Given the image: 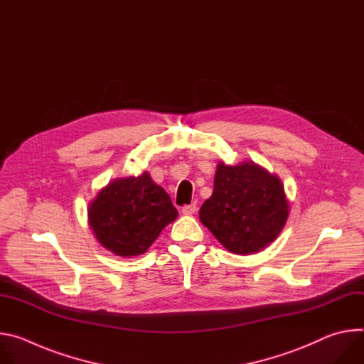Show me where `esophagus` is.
Segmentation results:
<instances>
[{"mask_svg": "<svg viewBox=\"0 0 364 364\" xmlns=\"http://www.w3.org/2000/svg\"><path fill=\"white\" fill-rule=\"evenodd\" d=\"M181 212H183V215H193V213H196V212H197V204H196V203L187 204V205H184V207H183Z\"/></svg>", "mask_w": 364, "mask_h": 364, "instance_id": "34e87169", "label": "esophagus"}]
</instances>
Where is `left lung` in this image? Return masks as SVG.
I'll return each instance as SVG.
<instances>
[{"label":"left lung","mask_w":364,"mask_h":364,"mask_svg":"<svg viewBox=\"0 0 364 364\" xmlns=\"http://www.w3.org/2000/svg\"><path fill=\"white\" fill-rule=\"evenodd\" d=\"M281 180L255 163H219L210 198L200 222L232 253L249 255L274 242L288 219Z\"/></svg>","instance_id":"obj_1"}]
</instances>
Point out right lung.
<instances>
[{
	"label": "right lung",
	"mask_w": 364,
	"mask_h": 364,
	"mask_svg": "<svg viewBox=\"0 0 364 364\" xmlns=\"http://www.w3.org/2000/svg\"><path fill=\"white\" fill-rule=\"evenodd\" d=\"M89 225L96 239L118 256L146 252L161 230L178 216L166 190L145 171L117 178L90 203Z\"/></svg>",
	"instance_id": "obj_1"
}]
</instances>
